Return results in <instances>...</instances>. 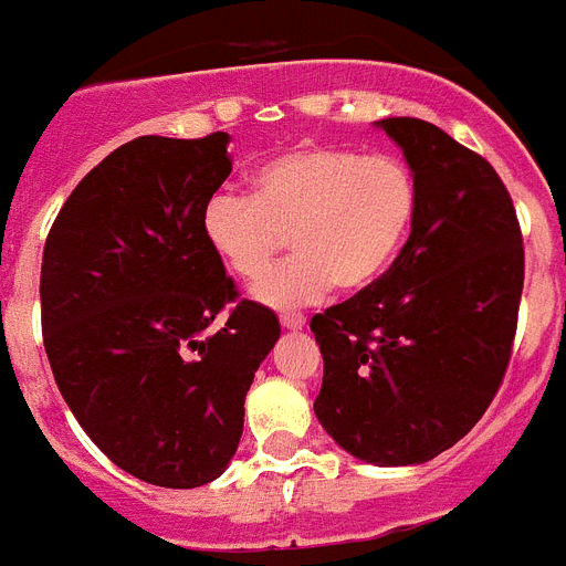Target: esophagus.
Returning <instances> with one entry per match:
<instances>
[{
	"label": "esophagus",
	"mask_w": 566,
	"mask_h": 566,
	"mask_svg": "<svg viewBox=\"0 0 566 566\" xmlns=\"http://www.w3.org/2000/svg\"><path fill=\"white\" fill-rule=\"evenodd\" d=\"M280 326H283V329H303V326H306V317L301 315V312H283V315H280Z\"/></svg>",
	"instance_id": "obj_1"
}]
</instances>
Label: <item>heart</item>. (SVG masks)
Listing matches in <instances>:
<instances>
[{"mask_svg":"<svg viewBox=\"0 0 566 566\" xmlns=\"http://www.w3.org/2000/svg\"><path fill=\"white\" fill-rule=\"evenodd\" d=\"M415 171L392 154L303 143L251 174V197L220 188L202 209V237L234 277L269 272L280 251L294 254L254 289L269 306H301L337 286L378 283L412 234Z\"/></svg>","mask_w":566,"mask_h":566,"instance_id":"heart-1","label":"heart"}]
</instances>
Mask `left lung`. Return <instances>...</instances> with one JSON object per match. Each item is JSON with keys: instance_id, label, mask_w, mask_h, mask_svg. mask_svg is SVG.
Segmentation results:
<instances>
[{"instance_id": "8db88e82", "label": "left lung", "mask_w": 566, "mask_h": 566, "mask_svg": "<svg viewBox=\"0 0 566 566\" xmlns=\"http://www.w3.org/2000/svg\"><path fill=\"white\" fill-rule=\"evenodd\" d=\"M418 180L392 269L312 317L321 427L378 467L432 461L470 432L513 355L524 245L513 197L481 154L415 117L380 119Z\"/></svg>"}]
</instances>
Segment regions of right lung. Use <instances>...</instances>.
Wrapping results in <instances>:
<instances>
[{
  "label": "right lung",
  "mask_w": 566,
  "mask_h": 566,
  "mask_svg": "<svg viewBox=\"0 0 566 566\" xmlns=\"http://www.w3.org/2000/svg\"><path fill=\"white\" fill-rule=\"evenodd\" d=\"M226 148L223 132L119 145L71 191L42 251V337L67 409L119 470L168 490L223 475L280 337L272 308L237 301L202 237Z\"/></svg>",
  "instance_id": "obj_1"
}]
</instances>
